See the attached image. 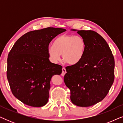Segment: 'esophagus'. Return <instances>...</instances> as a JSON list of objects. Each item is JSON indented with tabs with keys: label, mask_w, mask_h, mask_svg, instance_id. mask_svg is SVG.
Returning a JSON list of instances; mask_svg holds the SVG:
<instances>
[{
	"label": "esophagus",
	"mask_w": 123,
	"mask_h": 123,
	"mask_svg": "<svg viewBox=\"0 0 123 123\" xmlns=\"http://www.w3.org/2000/svg\"><path fill=\"white\" fill-rule=\"evenodd\" d=\"M66 69H65V68L64 67H63V68H62V76H64V75H65V74L66 73Z\"/></svg>",
	"instance_id": "34e87169"
}]
</instances>
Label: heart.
<instances>
[{
    "instance_id": "obj_1",
    "label": "heart",
    "mask_w": 123,
    "mask_h": 123,
    "mask_svg": "<svg viewBox=\"0 0 123 123\" xmlns=\"http://www.w3.org/2000/svg\"><path fill=\"white\" fill-rule=\"evenodd\" d=\"M85 49L86 43L82 37L62 35L55 40L54 46L49 47L48 53L52 63H58L62 54L66 63L74 64L81 59Z\"/></svg>"
}]
</instances>
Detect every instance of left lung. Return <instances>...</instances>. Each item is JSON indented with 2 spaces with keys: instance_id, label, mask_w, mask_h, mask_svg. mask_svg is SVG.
Segmentation results:
<instances>
[{
  "instance_id": "obj_1",
  "label": "left lung",
  "mask_w": 123,
  "mask_h": 123,
  "mask_svg": "<svg viewBox=\"0 0 123 123\" xmlns=\"http://www.w3.org/2000/svg\"><path fill=\"white\" fill-rule=\"evenodd\" d=\"M77 33L85 40V53L78 62L65 67L64 80L70 91L72 103L88 107L101 101L108 93L114 80L115 61L106 41L98 33L92 30Z\"/></svg>"
}]
</instances>
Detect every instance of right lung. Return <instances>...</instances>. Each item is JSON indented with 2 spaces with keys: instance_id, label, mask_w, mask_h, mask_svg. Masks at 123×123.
Returning a JSON list of instances; mask_svg holds the SVG:
<instances>
[{
  "instance_id": "right-lung-1",
  "label": "right lung",
  "mask_w": 123,
  "mask_h": 123,
  "mask_svg": "<svg viewBox=\"0 0 123 123\" xmlns=\"http://www.w3.org/2000/svg\"><path fill=\"white\" fill-rule=\"evenodd\" d=\"M65 31L48 27L28 32L15 43L10 51L6 76L13 95L23 104L41 107L48 102L51 77L62 72V66L49 59V45Z\"/></svg>"
}]
</instances>
